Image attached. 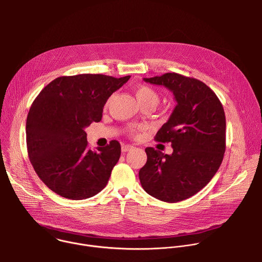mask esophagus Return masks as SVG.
I'll list each match as a JSON object with an SVG mask.
<instances>
[{"label": "esophagus", "instance_id": "1", "mask_svg": "<svg viewBox=\"0 0 262 262\" xmlns=\"http://www.w3.org/2000/svg\"><path fill=\"white\" fill-rule=\"evenodd\" d=\"M135 147L133 146V145H128V144H123L122 145V147H121V149H122V151L123 152H127V151H130L132 149H134Z\"/></svg>", "mask_w": 262, "mask_h": 262}]
</instances>
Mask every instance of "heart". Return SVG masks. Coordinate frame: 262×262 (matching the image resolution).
Masks as SVG:
<instances>
[{
	"label": "heart",
	"instance_id": "obj_1",
	"mask_svg": "<svg viewBox=\"0 0 262 262\" xmlns=\"http://www.w3.org/2000/svg\"><path fill=\"white\" fill-rule=\"evenodd\" d=\"M135 95H136V97H137V99H138V101L140 102L141 105L149 104V105L156 106L159 102V99H160V96H159V93L157 92V90H155L154 88L149 87V86H145V85H141V86L136 87ZM108 101H110V99L106 101L105 105L108 104ZM136 130H137L136 127H130L129 128L130 134H135Z\"/></svg>",
	"mask_w": 262,
	"mask_h": 262
}]
</instances>
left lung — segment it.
Instances as JSON below:
<instances>
[{
    "label": "left lung",
    "instance_id": "1",
    "mask_svg": "<svg viewBox=\"0 0 262 262\" xmlns=\"http://www.w3.org/2000/svg\"><path fill=\"white\" fill-rule=\"evenodd\" d=\"M173 92L177 102L155 140L170 142L172 155L145 149L147 162L139 172L146 193L165 202L188 199L211 180L226 148V118L215 93L203 82L168 72L144 79Z\"/></svg>",
    "mask_w": 262,
    "mask_h": 262
}]
</instances>
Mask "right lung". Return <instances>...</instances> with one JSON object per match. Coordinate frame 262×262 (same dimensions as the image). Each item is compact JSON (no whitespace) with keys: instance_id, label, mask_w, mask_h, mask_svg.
Here are the masks:
<instances>
[{"instance_id":"1","label":"right lung","mask_w":262,"mask_h":262,"mask_svg":"<svg viewBox=\"0 0 262 262\" xmlns=\"http://www.w3.org/2000/svg\"><path fill=\"white\" fill-rule=\"evenodd\" d=\"M129 78L91 73L60 77L35 98L26 123L28 156L50 190L83 200L106 185L121 155L120 143L113 140L92 151L85 128L101 120L107 98Z\"/></svg>"}]
</instances>
